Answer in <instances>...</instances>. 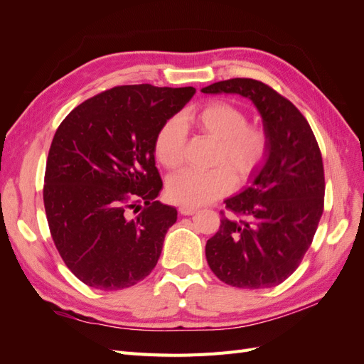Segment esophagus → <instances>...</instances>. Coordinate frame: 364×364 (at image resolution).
<instances>
[{
    "label": "esophagus",
    "instance_id": "1",
    "mask_svg": "<svg viewBox=\"0 0 364 364\" xmlns=\"http://www.w3.org/2000/svg\"><path fill=\"white\" fill-rule=\"evenodd\" d=\"M196 211H197V209L193 208V206H185V205H182V206L179 208V213H181L182 215H193V214H196Z\"/></svg>",
    "mask_w": 364,
    "mask_h": 364
}]
</instances>
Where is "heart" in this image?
Returning a JSON list of instances; mask_svg holds the SVG:
<instances>
[{
    "label": "heart",
    "mask_w": 364,
    "mask_h": 364,
    "mask_svg": "<svg viewBox=\"0 0 364 364\" xmlns=\"http://www.w3.org/2000/svg\"><path fill=\"white\" fill-rule=\"evenodd\" d=\"M186 124H193L203 134L217 139L215 168H186L170 178L168 199L185 206H202L234 188L233 168L238 181H246L264 161L269 150L266 130L247 124L241 109L226 102H211L183 115ZM186 129L179 117L164 121L155 136L158 161L167 168H178L183 161ZM231 168L229 169L228 167Z\"/></svg>",
    "instance_id": "1"
}]
</instances>
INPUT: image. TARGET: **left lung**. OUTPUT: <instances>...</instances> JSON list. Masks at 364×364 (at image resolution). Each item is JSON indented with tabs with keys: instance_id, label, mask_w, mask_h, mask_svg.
<instances>
[{
	"instance_id": "obj_1",
	"label": "left lung",
	"mask_w": 364,
	"mask_h": 364,
	"mask_svg": "<svg viewBox=\"0 0 364 364\" xmlns=\"http://www.w3.org/2000/svg\"><path fill=\"white\" fill-rule=\"evenodd\" d=\"M203 94H238L257 107L269 150L250 186L225 200L235 217H222L206 241L215 277L238 289H269L287 279L310 247L323 213L322 155L313 130L287 98L253 79L202 87Z\"/></svg>"
}]
</instances>
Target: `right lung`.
I'll use <instances>...</instances> for the list:
<instances>
[{"label": "right lung", "instance_id": "add662e5", "mask_svg": "<svg viewBox=\"0 0 364 364\" xmlns=\"http://www.w3.org/2000/svg\"><path fill=\"white\" fill-rule=\"evenodd\" d=\"M194 92L117 86L77 106L54 134L43 185L50 232L67 267L90 287L127 289L155 269L178 220L176 208L156 200L155 136Z\"/></svg>", "mask_w": 364, "mask_h": 364}]
</instances>
